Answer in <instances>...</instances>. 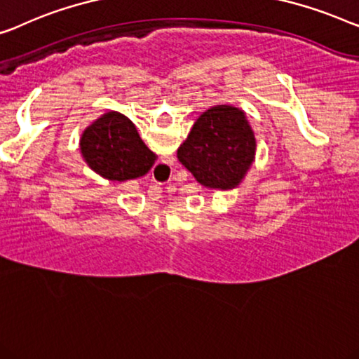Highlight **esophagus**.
I'll use <instances>...</instances> for the list:
<instances>
[{"label":"esophagus","instance_id":"1","mask_svg":"<svg viewBox=\"0 0 359 359\" xmlns=\"http://www.w3.org/2000/svg\"><path fill=\"white\" fill-rule=\"evenodd\" d=\"M171 162H173V160H171ZM170 170H171L170 160H168V162H163V163H158V165H157V173H158L160 176H163V175L167 173V171H170Z\"/></svg>","mask_w":359,"mask_h":359}]
</instances>
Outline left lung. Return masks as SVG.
<instances>
[{
	"label": "left lung",
	"mask_w": 359,
	"mask_h": 359,
	"mask_svg": "<svg viewBox=\"0 0 359 359\" xmlns=\"http://www.w3.org/2000/svg\"><path fill=\"white\" fill-rule=\"evenodd\" d=\"M254 152L256 139L244 113L217 105L197 118L180 145L178 160L205 188L231 189L251 167Z\"/></svg>",
	"instance_id": "8db88e82"
}]
</instances>
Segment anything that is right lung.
I'll list each match as a JSON object with an SVG mask.
<instances>
[{
	"label": "right lung",
	"mask_w": 359,
	"mask_h": 359,
	"mask_svg": "<svg viewBox=\"0 0 359 359\" xmlns=\"http://www.w3.org/2000/svg\"><path fill=\"white\" fill-rule=\"evenodd\" d=\"M81 152L93 171L111 181L144 176L157 158L139 137L131 119L118 111L105 113L86 129Z\"/></svg>",
	"instance_id": "right-lung-1"
}]
</instances>
